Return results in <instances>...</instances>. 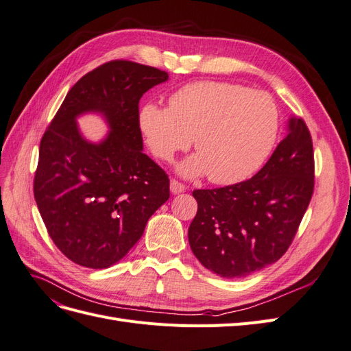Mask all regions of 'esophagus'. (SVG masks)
<instances>
[{"label":"esophagus","instance_id":"esophagus-1","mask_svg":"<svg viewBox=\"0 0 351 351\" xmlns=\"http://www.w3.org/2000/svg\"><path fill=\"white\" fill-rule=\"evenodd\" d=\"M169 190H171V193H173V195H178V193L184 192V190H186V186H184L183 183L177 182V180H171V183H169Z\"/></svg>","mask_w":351,"mask_h":351}]
</instances>
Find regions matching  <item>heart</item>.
Instances as JSON below:
<instances>
[{"mask_svg":"<svg viewBox=\"0 0 351 351\" xmlns=\"http://www.w3.org/2000/svg\"><path fill=\"white\" fill-rule=\"evenodd\" d=\"M141 129L154 155L171 161L193 145L180 167L184 176L208 173L217 184H236L256 173L278 136V111L263 92L227 82H196L176 90L168 108L147 104Z\"/></svg>","mask_w":351,"mask_h":351,"instance_id":"1","label":"heart"}]
</instances>
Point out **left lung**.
<instances>
[{"instance_id":"1","label":"left lung","mask_w":351,"mask_h":351,"mask_svg":"<svg viewBox=\"0 0 351 351\" xmlns=\"http://www.w3.org/2000/svg\"><path fill=\"white\" fill-rule=\"evenodd\" d=\"M312 137L291 117L289 133L258 174L237 184L195 190L189 243L204 267L241 278L277 262L290 247L315 186Z\"/></svg>"}]
</instances>
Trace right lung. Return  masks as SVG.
<instances>
[{
    "label": "right lung",
    "mask_w": 351,
    "mask_h": 351,
    "mask_svg": "<svg viewBox=\"0 0 351 351\" xmlns=\"http://www.w3.org/2000/svg\"><path fill=\"white\" fill-rule=\"evenodd\" d=\"M168 73L114 60L69 90L42 136L34 195L48 234L71 262L110 268L142 237L169 197L164 169L143 154L139 101ZM99 112L112 130L99 144L81 136L75 119Z\"/></svg>",
    "instance_id": "add662e5"
}]
</instances>
